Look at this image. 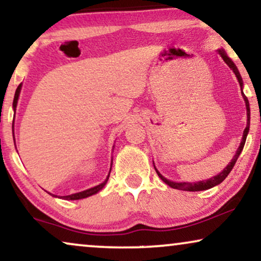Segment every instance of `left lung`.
Returning a JSON list of instances; mask_svg holds the SVG:
<instances>
[{
    "label": "left lung",
    "instance_id": "1",
    "mask_svg": "<svg viewBox=\"0 0 261 261\" xmlns=\"http://www.w3.org/2000/svg\"><path fill=\"white\" fill-rule=\"evenodd\" d=\"M218 52H220V55L222 56V58H223L225 63L228 64V67L230 68L231 70H232V72H234V74H235L236 79H238V81L240 83V87H241V90H242V79H241V76H240V72L238 70V68L235 67V64L232 63V61L230 60V58H229L228 56L225 55V52L223 50H220ZM242 96H244L245 102H246V109H247V126H246V128H245L244 136H242L241 144H240V147L238 149V151H236L234 159L231 160V162H229V165L225 167L224 171L221 172L220 174H217L216 176H214V178L204 180V181H198V182H173V181H169V180H167L166 178H163V176L158 172V169L155 168L156 173H158V175L162 179L163 182H166L167 185L173 187V189L181 190V191H192V192H196V191L209 190V189H211V187H214V186L218 185V184H221L225 178H227L228 174H229V173H230V171L232 169V167L235 166L236 160L239 159V156H240V154H241L242 149H244V147H245L246 138H247V134H248V131H249V118H251V116H249V114H251V111H249V102H248L247 96L244 94V92H242Z\"/></svg>",
    "mask_w": 261,
    "mask_h": 261
}]
</instances>
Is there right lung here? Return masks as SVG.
<instances>
[{"label":"right lung","instance_id":"1","mask_svg":"<svg viewBox=\"0 0 261 261\" xmlns=\"http://www.w3.org/2000/svg\"><path fill=\"white\" fill-rule=\"evenodd\" d=\"M20 90H21V83H20V85L17 86V88H16V90H15V95H14V101H13V107H14V111H15V109H16V103H17V99H19ZM13 135H14V121H13ZM111 168H112V165H111ZM110 173H111V169H110ZM110 173H109V175H107V178H106L105 181H103L102 184H100V185L95 186V187H92V189H89V190L82 191V192L74 193V194H69V196H63V199H68V200L82 199V198H87V197L92 196V194H95V193H98L99 191L101 190L102 187L106 185L107 180H109V178H110ZM51 196H55V194H51Z\"/></svg>","mask_w":261,"mask_h":261}]
</instances>
